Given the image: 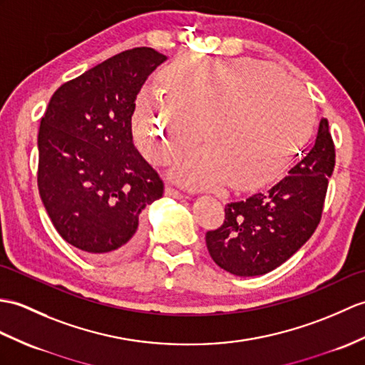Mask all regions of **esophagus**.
Returning <instances> with one entry per match:
<instances>
[{
  "label": "esophagus",
  "instance_id": "34e87169",
  "mask_svg": "<svg viewBox=\"0 0 365 365\" xmlns=\"http://www.w3.org/2000/svg\"><path fill=\"white\" fill-rule=\"evenodd\" d=\"M165 194L169 197H174V199H183L185 197L180 191H177L175 188H173V186H166Z\"/></svg>",
  "mask_w": 365,
  "mask_h": 365
}]
</instances>
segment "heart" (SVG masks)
Here are the masks:
<instances>
[{
  "label": "heart",
  "instance_id": "obj_1",
  "mask_svg": "<svg viewBox=\"0 0 365 365\" xmlns=\"http://www.w3.org/2000/svg\"><path fill=\"white\" fill-rule=\"evenodd\" d=\"M168 99L144 93L133 132L141 154L166 165L200 140L174 177L194 188L252 190L294 162L314 127V106L297 82L255 58L182 56L160 74Z\"/></svg>",
  "mask_w": 365,
  "mask_h": 365
}]
</instances>
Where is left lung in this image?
<instances>
[{
	"mask_svg": "<svg viewBox=\"0 0 365 365\" xmlns=\"http://www.w3.org/2000/svg\"><path fill=\"white\" fill-rule=\"evenodd\" d=\"M336 149L322 118L316 143L267 191L225 205L224 224L205 235L211 258L238 277L267 274L289 259L317 228Z\"/></svg>",
	"mask_w": 365,
	"mask_h": 365,
	"instance_id": "obj_1",
	"label": "left lung"
}]
</instances>
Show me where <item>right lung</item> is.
<instances>
[{"instance_id":"right-lung-1","label":"right lung","mask_w":365,"mask_h":365,"mask_svg":"<svg viewBox=\"0 0 365 365\" xmlns=\"http://www.w3.org/2000/svg\"><path fill=\"white\" fill-rule=\"evenodd\" d=\"M165 61L146 46L123 51L58 87L40 121L41 202L58 235L93 258L137 250L141 211L163 196V180L133 146L132 115Z\"/></svg>"}]
</instances>
